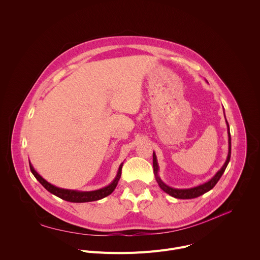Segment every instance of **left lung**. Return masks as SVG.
<instances>
[{
    "instance_id": "left-lung-1",
    "label": "left lung",
    "mask_w": 260,
    "mask_h": 260,
    "mask_svg": "<svg viewBox=\"0 0 260 260\" xmlns=\"http://www.w3.org/2000/svg\"><path fill=\"white\" fill-rule=\"evenodd\" d=\"M228 124V122H226ZM228 134H229V153H228V157H226V160L224 162V165L222 166V168L215 174V176L209 180L208 182L202 184V185H199L197 187H194V188H190V189H175V188H171L169 186H167L160 179L159 177L157 176V171H158V166H157V161H156V156L153 152V172H154V175H155V179H156V182L158 183V186L166 192L168 193L169 195L175 197V198H179V199H192V198H195V197H198L204 193H206L207 191L211 190L215 184L218 182V180L220 179L221 175L223 174L229 161H230V158H231V134H230V127H229V124H228Z\"/></svg>"
}]
</instances>
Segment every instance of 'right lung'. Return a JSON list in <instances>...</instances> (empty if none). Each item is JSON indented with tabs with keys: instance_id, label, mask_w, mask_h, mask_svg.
I'll return each instance as SVG.
<instances>
[{
	"instance_id": "right-lung-1",
	"label": "right lung",
	"mask_w": 260,
	"mask_h": 260,
	"mask_svg": "<svg viewBox=\"0 0 260 260\" xmlns=\"http://www.w3.org/2000/svg\"><path fill=\"white\" fill-rule=\"evenodd\" d=\"M122 166L123 164L120 166L117 177L115 178V180L112 182V184H110L109 186L100 189V190H95V191H89V192H80V191H74V190H67V189H61L58 187L53 186L52 184L48 183L44 178H42L34 169V167L30 165L29 162V167H30V171L34 174V176L38 179V181L51 193H53L54 195L66 200V201H70V202H89V201H95V200H100L108 195H110L116 188L118 181L121 178V173H122Z\"/></svg>"
}]
</instances>
